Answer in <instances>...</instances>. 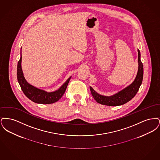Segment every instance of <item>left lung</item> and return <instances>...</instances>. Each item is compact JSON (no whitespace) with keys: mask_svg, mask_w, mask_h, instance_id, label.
I'll return each mask as SVG.
<instances>
[{"mask_svg":"<svg viewBox=\"0 0 160 160\" xmlns=\"http://www.w3.org/2000/svg\"><path fill=\"white\" fill-rule=\"evenodd\" d=\"M138 69L137 76L133 83L130 84L121 91L117 93L111 97H106L101 95L95 91L93 88L90 87L92 95L94 99L99 104L109 106H118L123 105L128 102L134 97L138 91L140 85L142 83L143 77V65L140 60V52L138 49Z\"/></svg>","mask_w":160,"mask_h":160,"instance_id":"1","label":"left lung"}]
</instances>
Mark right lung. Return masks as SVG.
Segmentation results:
<instances>
[{
  "label": "right lung",
  "instance_id": "add662e5",
  "mask_svg": "<svg viewBox=\"0 0 160 160\" xmlns=\"http://www.w3.org/2000/svg\"><path fill=\"white\" fill-rule=\"evenodd\" d=\"M21 62L22 56L20 57V59L17 64V80L22 91L29 99H31V101L35 103L45 104H52L61 99L66 91L71 77L58 91L53 92H47L36 88L26 82L23 76Z\"/></svg>",
  "mask_w": 160,
  "mask_h": 160
}]
</instances>
